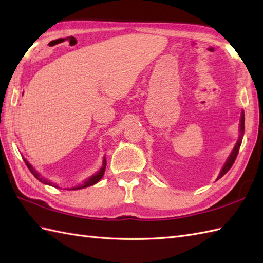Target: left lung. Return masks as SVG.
Segmentation results:
<instances>
[{"label": "left lung", "instance_id": "1", "mask_svg": "<svg viewBox=\"0 0 263 263\" xmlns=\"http://www.w3.org/2000/svg\"><path fill=\"white\" fill-rule=\"evenodd\" d=\"M244 120H245V119H244V111H242V116H241V124H239V131H241V136H239L238 140H237V142H236V144H235V147H234L233 152H232V153H231V155H230V157H228V159L226 160L225 165L222 166L220 174L218 175L217 180H219V178H220L221 176H224V175L226 174V173L231 170V167L233 166L234 161H235V159H236V157H237L238 150H239V147H241V143H242V138H243V135H244Z\"/></svg>", "mask_w": 263, "mask_h": 263}]
</instances>
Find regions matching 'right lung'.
<instances>
[{"label": "right lung", "instance_id": "right-lung-1", "mask_svg": "<svg viewBox=\"0 0 263 263\" xmlns=\"http://www.w3.org/2000/svg\"><path fill=\"white\" fill-rule=\"evenodd\" d=\"M25 160V163H26V165H27V167L28 168H29V171L32 173L33 174V176H35L37 180H39L41 182H43L44 184H47V185H51V186H54V187H58V185H55L54 183H52L51 181H48V180H46V178H44V177H42L41 175H39V173L37 172V171H35L33 170V167L28 163V161L26 160V159H24ZM105 168H106V160H105V158H104V160H103V167L102 168L99 170V172H97L96 174L95 175H92V176H90L89 178H87V180L83 182L82 184H80V185H78L77 187H72V190H79V189H85V187H88V186H91V185H93V184H96L97 182H99L100 181V178L103 177V175H104V173H105Z\"/></svg>", "mask_w": 263, "mask_h": 263}]
</instances>
